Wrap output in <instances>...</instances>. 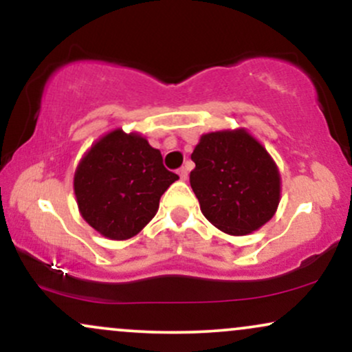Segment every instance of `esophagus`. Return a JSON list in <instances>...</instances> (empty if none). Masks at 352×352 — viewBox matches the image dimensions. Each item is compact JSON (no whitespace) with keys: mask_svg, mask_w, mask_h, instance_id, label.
<instances>
[{"mask_svg":"<svg viewBox=\"0 0 352 352\" xmlns=\"http://www.w3.org/2000/svg\"><path fill=\"white\" fill-rule=\"evenodd\" d=\"M179 177H180V180H187L188 179V168L187 167L179 168Z\"/></svg>","mask_w":352,"mask_h":352,"instance_id":"esophagus-1","label":"esophagus"}]
</instances>
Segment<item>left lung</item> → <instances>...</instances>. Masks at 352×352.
I'll use <instances>...</instances> for the list:
<instances>
[{"instance_id": "1", "label": "left lung", "mask_w": 352, "mask_h": 352, "mask_svg": "<svg viewBox=\"0 0 352 352\" xmlns=\"http://www.w3.org/2000/svg\"><path fill=\"white\" fill-rule=\"evenodd\" d=\"M190 185L205 218L228 235H248L276 213L281 177L268 151L246 129L208 132L192 153Z\"/></svg>"}]
</instances>
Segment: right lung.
Masks as SVG:
<instances>
[{
    "label": "right lung",
    "instance_id": "right-lung-1",
    "mask_svg": "<svg viewBox=\"0 0 352 352\" xmlns=\"http://www.w3.org/2000/svg\"><path fill=\"white\" fill-rule=\"evenodd\" d=\"M179 175L137 132H107L84 153L74 172L79 213L109 240L135 236L159 210L160 197Z\"/></svg>",
    "mask_w": 352,
    "mask_h": 352
}]
</instances>
